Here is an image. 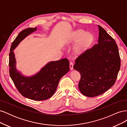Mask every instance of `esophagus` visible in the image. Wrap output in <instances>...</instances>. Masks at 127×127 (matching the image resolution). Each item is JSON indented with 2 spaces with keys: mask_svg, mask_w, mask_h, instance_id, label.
Segmentation results:
<instances>
[{
  "mask_svg": "<svg viewBox=\"0 0 127 127\" xmlns=\"http://www.w3.org/2000/svg\"><path fill=\"white\" fill-rule=\"evenodd\" d=\"M70 69L71 70H72L73 69V66H74V64H73L72 62H71V61H70Z\"/></svg>",
  "mask_w": 127,
  "mask_h": 127,
  "instance_id": "esophagus-1",
  "label": "esophagus"
}]
</instances>
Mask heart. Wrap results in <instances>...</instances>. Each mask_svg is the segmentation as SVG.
Returning <instances> with one entry per match:
<instances>
[{"label":"heart","instance_id":"obj_1","mask_svg":"<svg viewBox=\"0 0 127 127\" xmlns=\"http://www.w3.org/2000/svg\"><path fill=\"white\" fill-rule=\"evenodd\" d=\"M81 38L82 39L80 40L79 43L75 47L74 51L76 52L79 53L85 50L91 43L93 37L91 34H86V32L85 31L80 30L73 34V35L69 39L68 41L70 43H72L79 41Z\"/></svg>","mask_w":127,"mask_h":127}]
</instances>
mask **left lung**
Here are the masks:
<instances>
[{"instance_id": "1", "label": "left lung", "mask_w": 127, "mask_h": 127, "mask_svg": "<svg viewBox=\"0 0 127 127\" xmlns=\"http://www.w3.org/2000/svg\"><path fill=\"white\" fill-rule=\"evenodd\" d=\"M98 43L82 53L74 69L80 72L78 88L88 97L101 95L116 82L120 68V57L116 41L98 25Z\"/></svg>"}]
</instances>
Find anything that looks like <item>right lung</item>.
<instances>
[{
    "label": "right lung",
    "instance_id": "right-lung-1",
    "mask_svg": "<svg viewBox=\"0 0 127 127\" xmlns=\"http://www.w3.org/2000/svg\"><path fill=\"white\" fill-rule=\"evenodd\" d=\"M36 30L37 28H34L23 30L13 42L9 55V75L17 90L23 96L35 101H43L54 94L60 79L69 70V63L67 58L52 61L35 75L29 77L22 75L16 68L13 50L22 40Z\"/></svg>",
    "mask_w": 127,
    "mask_h": 127
}]
</instances>
